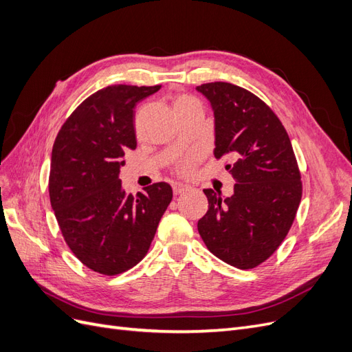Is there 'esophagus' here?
Segmentation results:
<instances>
[{
	"label": "esophagus",
	"mask_w": 352,
	"mask_h": 352,
	"mask_svg": "<svg viewBox=\"0 0 352 352\" xmlns=\"http://www.w3.org/2000/svg\"><path fill=\"white\" fill-rule=\"evenodd\" d=\"M188 189H189V185H186V184H180V182H175L173 184V192H175V195L182 194V192H185V190H188Z\"/></svg>",
	"instance_id": "1"
}]
</instances>
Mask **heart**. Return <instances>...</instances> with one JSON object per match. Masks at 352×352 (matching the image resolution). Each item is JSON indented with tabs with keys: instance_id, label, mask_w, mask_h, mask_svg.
I'll list each match as a JSON object with an SVG mask.
<instances>
[{
	"instance_id": "heart-1",
	"label": "heart",
	"mask_w": 352,
	"mask_h": 352,
	"mask_svg": "<svg viewBox=\"0 0 352 352\" xmlns=\"http://www.w3.org/2000/svg\"><path fill=\"white\" fill-rule=\"evenodd\" d=\"M188 101H190L189 97H179V98L175 101V107H179V105H182V104H185V102H188ZM197 162H198V155H197V154H190V155L185 157V158L182 160V162H180V163L177 164V172H179L180 175H189V173L194 170Z\"/></svg>"
}]
</instances>
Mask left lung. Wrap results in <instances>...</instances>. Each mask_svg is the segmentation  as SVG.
Here are the masks:
<instances>
[{
    "mask_svg": "<svg viewBox=\"0 0 352 352\" xmlns=\"http://www.w3.org/2000/svg\"><path fill=\"white\" fill-rule=\"evenodd\" d=\"M214 111V157L232 155L226 168L233 195L204 189L208 211L198 232L217 258L254 269L279 248L302 197L301 173L279 117L257 95L228 82L197 87Z\"/></svg>",
    "mask_w": 352,
    "mask_h": 352,
    "instance_id": "left-lung-1",
    "label": "left lung"
}]
</instances>
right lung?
<instances>
[{"label": "right lung", "mask_w": 352, "mask_h": 352, "mask_svg": "<svg viewBox=\"0 0 352 352\" xmlns=\"http://www.w3.org/2000/svg\"><path fill=\"white\" fill-rule=\"evenodd\" d=\"M160 88L111 85L97 91L70 114L52 146L48 188L63 238L88 269L105 276L145 257L173 198L166 182L133 197L119 179L124 153L136 148L135 105Z\"/></svg>", "instance_id": "obj_1"}]
</instances>
